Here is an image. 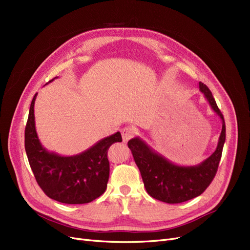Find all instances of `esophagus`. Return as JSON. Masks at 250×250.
I'll list each match as a JSON object with an SVG mask.
<instances>
[{"mask_svg":"<svg viewBox=\"0 0 250 250\" xmlns=\"http://www.w3.org/2000/svg\"><path fill=\"white\" fill-rule=\"evenodd\" d=\"M121 133H122V137H123V142L126 143L130 140L131 137L134 136L135 130L132 127H125L121 130Z\"/></svg>","mask_w":250,"mask_h":250,"instance_id":"1","label":"esophagus"}]
</instances>
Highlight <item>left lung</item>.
<instances>
[{"instance_id": "obj_1", "label": "left lung", "mask_w": 250, "mask_h": 250, "mask_svg": "<svg viewBox=\"0 0 250 250\" xmlns=\"http://www.w3.org/2000/svg\"><path fill=\"white\" fill-rule=\"evenodd\" d=\"M199 87L222 121L217 148L210 157L197 166L181 167L163 157L140 137H134L128 142V147L141 171L146 190L154 199L167 204L183 203L201 195L211 184L219 166L226 142L225 119L207 85L200 82Z\"/></svg>"}]
</instances>
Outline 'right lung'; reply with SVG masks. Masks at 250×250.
<instances>
[{"mask_svg":"<svg viewBox=\"0 0 250 250\" xmlns=\"http://www.w3.org/2000/svg\"><path fill=\"white\" fill-rule=\"evenodd\" d=\"M36 96L37 94L31 102L25 125L24 148L38 185L50 199L63 204H87L97 199L104 193L108 182L107 150L114 143L122 142L121 133L118 131L104 137L90 149L73 156L49 152L42 147L36 132L34 116Z\"/></svg>","mask_w":250,"mask_h":250,"instance_id":"obj_1","label":"right lung"}]
</instances>
